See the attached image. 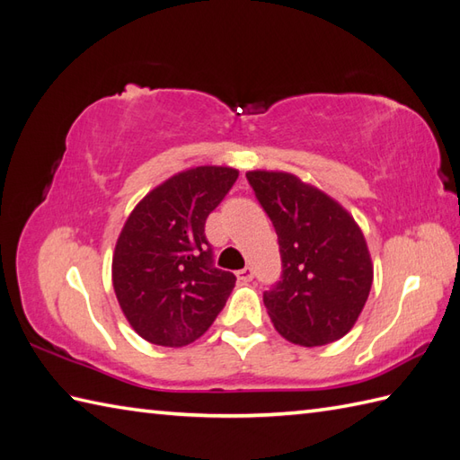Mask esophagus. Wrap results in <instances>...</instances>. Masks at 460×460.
<instances>
[{"label":"esophagus","instance_id":"1","mask_svg":"<svg viewBox=\"0 0 460 460\" xmlns=\"http://www.w3.org/2000/svg\"><path fill=\"white\" fill-rule=\"evenodd\" d=\"M252 277H255V272H252L251 267H245V269L237 270V279H239L241 282H249V280H252Z\"/></svg>","mask_w":460,"mask_h":460}]
</instances>
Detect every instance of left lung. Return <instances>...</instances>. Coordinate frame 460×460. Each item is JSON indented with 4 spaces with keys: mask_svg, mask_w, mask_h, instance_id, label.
I'll return each instance as SVG.
<instances>
[{
    "mask_svg": "<svg viewBox=\"0 0 460 460\" xmlns=\"http://www.w3.org/2000/svg\"><path fill=\"white\" fill-rule=\"evenodd\" d=\"M247 180L279 237L282 275L262 295L272 324L305 348L346 336L374 280L364 233L338 201L296 175L257 170Z\"/></svg>",
    "mask_w": 460,
    "mask_h": 460,
    "instance_id": "1",
    "label": "left lung"
}]
</instances>
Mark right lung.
<instances>
[{
	"label": "right lung",
	"instance_id": "1",
	"mask_svg": "<svg viewBox=\"0 0 460 460\" xmlns=\"http://www.w3.org/2000/svg\"><path fill=\"white\" fill-rule=\"evenodd\" d=\"M237 178V170L221 165L175 173L126 219L112 257V285L126 320L150 344H191L235 287L233 272L213 265L205 221Z\"/></svg>",
	"mask_w": 460,
	"mask_h": 460
}]
</instances>
